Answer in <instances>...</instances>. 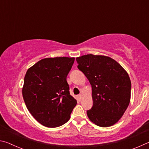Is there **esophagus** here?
I'll list each match as a JSON object with an SVG mask.
<instances>
[{
	"label": "esophagus",
	"instance_id": "obj_1",
	"mask_svg": "<svg viewBox=\"0 0 149 149\" xmlns=\"http://www.w3.org/2000/svg\"><path fill=\"white\" fill-rule=\"evenodd\" d=\"M77 98H78V99H79V100H81V99H82V95H79L77 96Z\"/></svg>",
	"mask_w": 149,
	"mask_h": 149
}]
</instances>
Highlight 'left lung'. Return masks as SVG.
<instances>
[{
  "label": "left lung",
  "instance_id": "8db88e82",
  "mask_svg": "<svg viewBox=\"0 0 149 149\" xmlns=\"http://www.w3.org/2000/svg\"><path fill=\"white\" fill-rule=\"evenodd\" d=\"M77 68L89 81L93 105L89 120L100 127L117 123L129 106L131 80L127 72L110 57L87 54L76 58Z\"/></svg>",
  "mask_w": 149,
  "mask_h": 149
}]
</instances>
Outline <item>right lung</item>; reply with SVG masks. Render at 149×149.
<instances>
[{
  "mask_svg": "<svg viewBox=\"0 0 149 149\" xmlns=\"http://www.w3.org/2000/svg\"><path fill=\"white\" fill-rule=\"evenodd\" d=\"M75 58H46L27 70L22 95L27 108L37 122L57 127L70 120L77 100L70 94L67 75Z\"/></svg>",
  "mask_w": 149,
  "mask_h": 149,
  "instance_id": "add662e5",
  "label": "right lung"
}]
</instances>
